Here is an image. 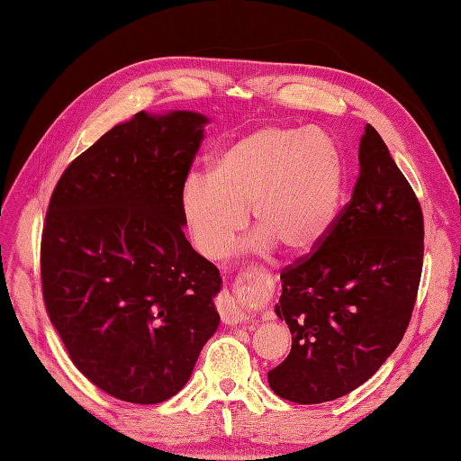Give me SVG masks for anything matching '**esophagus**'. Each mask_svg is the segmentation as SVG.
Instances as JSON below:
<instances>
[{"label": "esophagus", "mask_w": 461, "mask_h": 461, "mask_svg": "<svg viewBox=\"0 0 461 461\" xmlns=\"http://www.w3.org/2000/svg\"><path fill=\"white\" fill-rule=\"evenodd\" d=\"M219 312H221L222 321H225V323H229V325L242 323V321H246V319H248V315H246V313L239 308V305H236L230 298H227L225 302L221 303Z\"/></svg>", "instance_id": "esophagus-1"}]
</instances>
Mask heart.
<instances>
[{
	"label": "heart",
	"mask_w": 461,
	"mask_h": 461,
	"mask_svg": "<svg viewBox=\"0 0 461 461\" xmlns=\"http://www.w3.org/2000/svg\"><path fill=\"white\" fill-rule=\"evenodd\" d=\"M346 161L334 138L317 129L267 124L222 148L207 175H190L180 209L192 242L205 258H221L246 225L249 209L259 230L254 248L278 246L305 256L339 219Z\"/></svg>",
	"instance_id": "heart-1"
}]
</instances>
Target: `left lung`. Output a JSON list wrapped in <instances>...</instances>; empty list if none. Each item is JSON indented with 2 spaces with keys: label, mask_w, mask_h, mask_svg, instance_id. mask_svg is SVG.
I'll use <instances>...</instances> for the list:
<instances>
[{
  "label": "left lung",
  "mask_w": 461,
  "mask_h": 461,
  "mask_svg": "<svg viewBox=\"0 0 461 461\" xmlns=\"http://www.w3.org/2000/svg\"><path fill=\"white\" fill-rule=\"evenodd\" d=\"M423 213L371 124L352 200L313 252L286 265L275 305L292 350L267 373L276 396L321 403L376 373L406 332L423 269Z\"/></svg>",
  "instance_id": "left-lung-1"
}]
</instances>
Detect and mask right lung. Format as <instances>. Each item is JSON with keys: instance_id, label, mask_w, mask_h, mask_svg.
Instances as JSON below:
<instances>
[{"instance_id": "add662e5", "label": "right lung", "mask_w": 461, "mask_h": 461, "mask_svg": "<svg viewBox=\"0 0 461 461\" xmlns=\"http://www.w3.org/2000/svg\"><path fill=\"white\" fill-rule=\"evenodd\" d=\"M207 119L136 113L67 167L41 230V292L77 369L122 402L183 388L219 327L221 275L183 232Z\"/></svg>"}]
</instances>
